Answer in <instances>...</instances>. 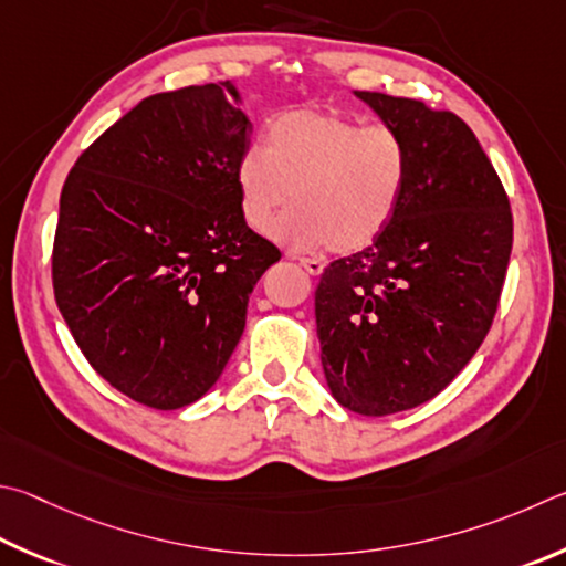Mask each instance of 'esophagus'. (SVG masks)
Here are the masks:
<instances>
[{"instance_id":"obj_1","label":"esophagus","mask_w":566,"mask_h":566,"mask_svg":"<svg viewBox=\"0 0 566 566\" xmlns=\"http://www.w3.org/2000/svg\"><path fill=\"white\" fill-rule=\"evenodd\" d=\"M300 264L304 266L310 274H322L324 272V262L322 260H314V256H300Z\"/></svg>"}]
</instances>
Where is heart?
Returning <instances> with one entry per match:
<instances>
[{
	"label": "heart",
	"mask_w": 566,
	"mask_h": 566,
	"mask_svg": "<svg viewBox=\"0 0 566 566\" xmlns=\"http://www.w3.org/2000/svg\"><path fill=\"white\" fill-rule=\"evenodd\" d=\"M410 153L390 126H364L326 108H290L266 123L264 148L238 163L240 210L252 230H270L296 250L358 252L374 244L403 202Z\"/></svg>",
	"instance_id": "1"
}]
</instances>
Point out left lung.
Instances as JSON below:
<instances>
[{
  "instance_id": "8db88e82",
  "label": "left lung",
  "mask_w": 566,
  "mask_h": 566,
  "mask_svg": "<svg viewBox=\"0 0 566 566\" xmlns=\"http://www.w3.org/2000/svg\"><path fill=\"white\" fill-rule=\"evenodd\" d=\"M410 153L408 188L386 232L324 270L316 334L332 396L390 416L438 396L497 312L512 212L468 123L416 98L356 91Z\"/></svg>"
}]
</instances>
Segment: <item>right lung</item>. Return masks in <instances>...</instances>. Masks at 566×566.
Instances as JSON below:
<instances>
[{
    "instance_id": "add662e5",
    "label": "right lung",
    "mask_w": 566,
    "mask_h": 566,
    "mask_svg": "<svg viewBox=\"0 0 566 566\" xmlns=\"http://www.w3.org/2000/svg\"><path fill=\"white\" fill-rule=\"evenodd\" d=\"M252 123L230 81L143 98L81 153L51 252L86 361L136 403L176 410L218 381L282 252L248 228L238 163Z\"/></svg>"
}]
</instances>
